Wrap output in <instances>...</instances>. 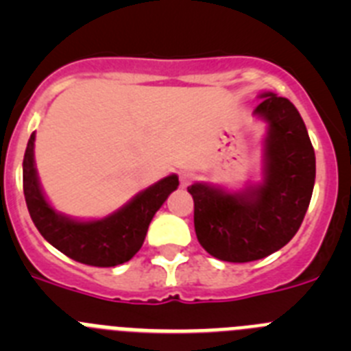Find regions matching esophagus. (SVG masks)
<instances>
[{
    "instance_id": "obj_1",
    "label": "esophagus",
    "mask_w": 351,
    "mask_h": 351,
    "mask_svg": "<svg viewBox=\"0 0 351 351\" xmlns=\"http://www.w3.org/2000/svg\"><path fill=\"white\" fill-rule=\"evenodd\" d=\"M193 179H195V173L190 172V170H184V172L179 173V181H181L182 188H186V186H190L191 182H193Z\"/></svg>"
}]
</instances>
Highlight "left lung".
Instances as JSON below:
<instances>
[{
	"instance_id": "8db88e82",
	"label": "left lung",
	"mask_w": 351,
	"mask_h": 351,
	"mask_svg": "<svg viewBox=\"0 0 351 351\" xmlns=\"http://www.w3.org/2000/svg\"><path fill=\"white\" fill-rule=\"evenodd\" d=\"M255 116L267 123L263 181L241 193L195 182V232L204 250L223 262L265 258L297 234L315 186V149L290 100L262 93Z\"/></svg>"
}]
</instances>
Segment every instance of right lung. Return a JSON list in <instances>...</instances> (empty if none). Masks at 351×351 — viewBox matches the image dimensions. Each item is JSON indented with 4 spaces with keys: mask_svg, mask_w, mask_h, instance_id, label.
Instances as JSON below:
<instances>
[{
    "mask_svg": "<svg viewBox=\"0 0 351 351\" xmlns=\"http://www.w3.org/2000/svg\"><path fill=\"white\" fill-rule=\"evenodd\" d=\"M23 182L31 219L47 243L75 262L114 267L141 250L149 223L169 195L178 190L179 178L172 173L154 182L107 218L77 221L56 213L43 197L35 169V133H31L23 161Z\"/></svg>",
    "mask_w": 351,
    "mask_h": 351,
    "instance_id": "obj_1",
    "label": "right lung"
}]
</instances>
